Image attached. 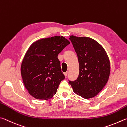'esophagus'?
<instances>
[{
	"label": "esophagus",
	"mask_w": 127,
	"mask_h": 127,
	"mask_svg": "<svg viewBox=\"0 0 127 127\" xmlns=\"http://www.w3.org/2000/svg\"><path fill=\"white\" fill-rule=\"evenodd\" d=\"M67 74H68V72L67 71V72H65L64 73V75H65V76L66 77L67 76Z\"/></svg>",
	"instance_id": "34e87169"
}]
</instances>
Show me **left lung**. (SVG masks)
Instances as JSON below:
<instances>
[{"label": "left lung", "mask_w": 127, "mask_h": 127, "mask_svg": "<svg viewBox=\"0 0 127 127\" xmlns=\"http://www.w3.org/2000/svg\"><path fill=\"white\" fill-rule=\"evenodd\" d=\"M70 40L76 52L79 75L68 82L73 91L84 99L97 95L108 81L110 65L107 53L98 42L89 37L71 35Z\"/></svg>", "instance_id": "1"}]
</instances>
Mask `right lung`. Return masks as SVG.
I'll return each instance as SVG.
<instances>
[{
    "label": "right lung",
    "mask_w": 127,
    "mask_h": 127,
    "mask_svg": "<svg viewBox=\"0 0 127 127\" xmlns=\"http://www.w3.org/2000/svg\"><path fill=\"white\" fill-rule=\"evenodd\" d=\"M70 43L65 37L55 36L39 39L29 47L22 62L21 72L24 86L31 96L44 100L56 94L60 82L65 78L57 56Z\"/></svg>",
    "instance_id": "right-lung-1"
}]
</instances>
